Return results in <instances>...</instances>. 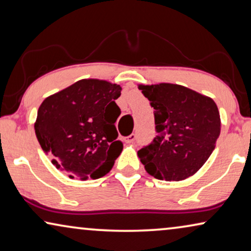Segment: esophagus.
I'll use <instances>...</instances> for the list:
<instances>
[{
	"label": "esophagus",
	"instance_id": "34e87169",
	"mask_svg": "<svg viewBox=\"0 0 251 251\" xmlns=\"http://www.w3.org/2000/svg\"><path fill=\"white\" fill-rule=\"evenodd\" d=\"M135 138H136L135 134H130V135L125 137V142L126 143H133V142L135 141Z\"/></svg>",
	"mask_w": 251,
	"mask_h": 251
}]
</instances>
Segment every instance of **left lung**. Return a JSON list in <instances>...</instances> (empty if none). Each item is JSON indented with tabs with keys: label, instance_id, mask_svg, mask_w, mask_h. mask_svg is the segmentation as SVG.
I'll return each instance as SVG.
<instances>
[{
	"label": "left lung",
	"instance_id": "obj_1",
	"mask_svg": "<svg viewBox=\"0 0 251 251\" xmlns=\"http://www.w3.org/2000/svg\"><path fill=\"white\" fill-rule=\"evenodd\" d=\"M154 109L156 137L138 151L145 170L160 180L179 181L207 161L221 119L213 99L171 83L140 85Z\"/></svg>",
	"mask_w": 251,
	"mask_h": 251
}]
</instances>
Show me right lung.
<instances>
[{
	"mask_svg": "<svg viewBox=\"0 0 251 251\" xmlns=\"http://www.w3.org/2000/svg\"><path fill=\"white\" fill-rule=\"evenodd\" d=\"M122 88L107 81L81 80L40 104L35 132L51 163L70 178L98 179L123 150L115 123Z\"/></svg>",
	"mask_w": 251,
	"mask_h": 251,
	"instance_id": "1",
	"label": "right lung"
}]
</instances>
